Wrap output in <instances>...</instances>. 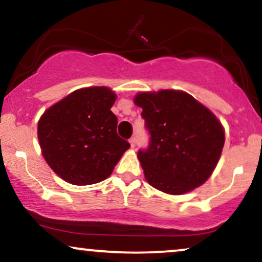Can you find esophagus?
I'll list each match as a JSON object with an SVG mask.
<instances>
[{"label":"esophagus","instance_id":"esophagus-1","mask_svg":"<svg viewBox=\"0 0 262 262\" xmlns=\"http://www.w3.org/2000/svg\"><path fill=\"white\" fill-rule=\"evenodd\" d=\"M136 143H137V142H136V138H135V137L130 138V144H131V148H135V147H136Z\"/></svg>","mask_w":262,"mask_h":262}]
</instances>
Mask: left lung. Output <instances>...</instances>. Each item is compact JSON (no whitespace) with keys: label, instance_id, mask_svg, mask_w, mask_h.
Returning a JSON list of instances; mask_svg holds the SVG:
<instances>
[{"label":"left lung","instance_id":"left-lung-1","mask_svg":"<svg viewBox=\"0 0 262 262\" xmlns=\"http://www.w3.org/2000/svg\"><path fill=\"white\" fill-rule=\"evenodd\" d=\"M134 102L143 110L150 134L148 149L137 155L149 184L169 195L202 185L218 164L225 143L218 118L181 90L139 93Z\"/></svg>","mask_w":262,"mask_h":262}]
</instances>
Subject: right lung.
Masks as SVG:
<instances>
[{
  "mask_svg": "<svg viewBox=\"0 0 262 262\" xmlns=\"http://www.w3.org/2000/svg\"><path fill=\"white\" fill-rule=\"evenodd\" d=\"M117 95L106 86L78 89L44 112L38 121L42 155L64 182L90 185L108 178L130 143L117 134L112 106Z\"/></svg>",
  "mask_w": 262,
  "mask_h": 262,
  "instance_id": "right-lung-1",
  "label": "right lung"
}]
</instances>
